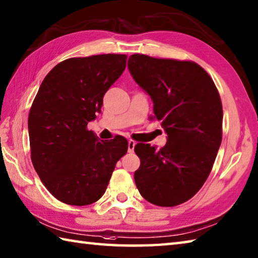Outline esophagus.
I'll return each mask as SVG.
<instances>
[{
	"mask_svg": "<svg viewBox=\"0 0 258 258\" xmlns=\"http://www.w3.org/2000/svg\"><path fill=\"white\" fill-rule=\"evenodd\" d=\"M135 145H137V143H135L133 140H130L128 141V152H133L134 151V148H135Z\"/></svg>",
	"mask_w": 258,
	"mask_h": 258,
	"instance_id": "esophagus-1",
	"label": "esophagus"
}]
</instances>
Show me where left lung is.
<instances>
[{"label": "left lung", "mask_w": 258, "mask_h": 258, "mask_svg": "<svg viewBox=\"0 0 258 258\" xmlns=\"http://www.w3.org/2000/svg\"><path fill=\"white\" fill-rule=\"evenodd\" d=\"M131 76L153 102L167 143H138L141 160L134 172L148 202L175 207L198 193L209 177L222 140V105L215 84L199 64L188 60L131 55Z\"/></svg>", "instance_id": "8db88e82"}]
</instances>
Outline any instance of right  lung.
<instances>
[{
  "label": "right lung",
  "instance_id": "1",
  "mask_svg": "<svg viewBox=\"0 0 258 258\" xmlns=\"http://www.w3.org/2000/svg\"><path fill=\"white\" fill-rule=\"evenodd\" d=\"M126 58L104 54L65 59L40 84L28 118L31 161L60 202L95 203L127 152L124 137L102 141L87 130L101 111L105 93L124 72Z\"/></svg>",
  "mask_w": 258,
  "mask_h": 258
}]
</instances>
